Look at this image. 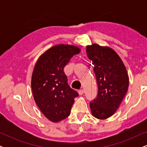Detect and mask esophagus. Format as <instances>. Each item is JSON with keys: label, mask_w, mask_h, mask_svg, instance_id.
<instances>
[{"label": "esophagus", "mask_w": 147, "mask_h": 147, "mask_svg": "<svg viewBox=\"0 0 147 147\" xmlns=\"http://www.w3.org/2000/svg\"><path fill=\"white\" fill-rule=\"evenodd\" d=\"M78 92H79V95H83V93H84V90H83V89H81V90H79L78 91Z\"/></svg>", "instance_id": "esophagus-1"}]
</instances>
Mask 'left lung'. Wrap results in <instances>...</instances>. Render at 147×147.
I'll list each match as a JSON object with an SVG mask.
<instances>
[{
    "label": "left lung",
    "instance_id": "left-lung-1",
    "mask_svg": "<svg viewBox=\"0 0 147 147\" xmlns=\"http://www.w3.org/2000/svg\"><path fill=\"white\" fill-rule=\"evenodd\" d=\"M86 54L92 61L98 93L90 103L92 116L105 119L119 108L129 88V76L122 59L107 46L92 44L86 46Z\"/></svg>",
    "mask_w": 147,
    "mask_h": 147
}]
</instances>
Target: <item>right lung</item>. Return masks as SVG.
Instances as JSON below:
<instances>
[{"mask_svg": "<svg viewBox=\"0 0 147 147\" xmlns=\"http://www.w3.org/2000/svg\"><path fill=\"white\" fill-rule=\"evenodd\" d=\"M80 51L75 45H55L41 55L35 64L31 81L34 99L42 113L52 122L70 115L74 99L79 95L68 85L63 68Z\"/></svg>", "mask_w": 147, "mask_h": 147, "instance_id": "right-lung-1", "label": "right lung"}]
</instances>
